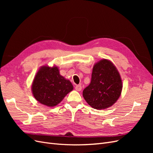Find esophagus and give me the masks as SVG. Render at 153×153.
Segmentation results:
<instances>
[{
	"instance_id": "obj_1",
	"label": "esophagus",
	"mask_w": 153,
	"mask_h": 153,
	"mask_svg": "<svg viewBox=\"0 0 153 153\" xmlns=\"http://www.w3.org/2000/svg\"><path fill=\"white\" fill-rule=\"evenodd\" d=\"M75 89L78 91H80L82 90V86L81 85H76L75 86Z\"/></svg>"
}]
</instances>
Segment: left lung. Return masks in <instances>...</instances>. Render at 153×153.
<instances>
[{
  "label": "left lung",
  "mask_w": 153,
  "mask_h": 153,
  "mask_svg": "<svg viewBox=\"0 0 153 153\" xmlns=\"http://www.w3.org/2000/svg\"><path fill=\"white\" fill-rule=\"evenodd\" d=\"M122 88L117 69L112 62L103 59L94 66L91 83L83 91V96L92 108L105 109L116 102Z\"/></svg>",
  "instance_id": "8db88e82"
}]
</instances>
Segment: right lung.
<instances>
[{"label":"right lung","instance_id":"add662e5","mask_svg":"<svg viewBox=\"0 0 153 153\" xmlns=\"http://www.w3.org/2000/svg\"><path fill=\"white\" fill-rule=\"evenodd\" d=\"M73 89L71 82L59 74L57 67H41L32 85L36 100L48 106L58 105Z\"/></svg>","mask_w":153,"mask_h":153}]
</instances>
